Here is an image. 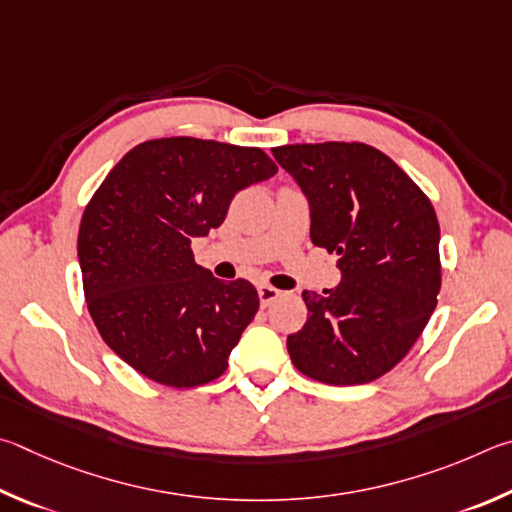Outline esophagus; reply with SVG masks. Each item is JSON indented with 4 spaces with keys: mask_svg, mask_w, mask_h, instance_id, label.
<instances>
[{
    "mask_svg": "<svg viewBox=\"0 0 512 512\" xmlns=\"http://www.w3.org/2000/svg\"><path fill=\"white\" fill-rule=\"evenodd\" d=\"M281 297V290L272 288V285H258V299H261V306L267 308L272 306V303Z\"/></svg>",
    "mask_w": 512,
    "mask_h": 512,
    "instance_id": "obj_1",
    "label": "esophagus"
}]
</instances>
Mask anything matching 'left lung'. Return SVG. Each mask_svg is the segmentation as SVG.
Returning <instances> with one entry per match:
<instances>
[{
  "instance_id": "left-lung-1",
  "label": "left lung",
  "mask_w": 512,
  "mask_h": 512,
  "mask_svg": "<svg viewBox=\"0 0 512 512\" xmlns=\"http://www.w3.org/2000/svg\"><path fill=\"white\" fill-rule=\"evenodd\" d=\"M310 202V238L337 254L342 283L303 292L308 319L288 337L308 378L351 387L382 378L423 333L441 292V227L396 161L360 141L272 148Z\"/></svg>"
}]
</instances>
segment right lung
I'll return each instance as SVG.
<instances>
[{"mask_svg":"<svg viewBox=\"0 0 512 512\" xmlns=\"http://www.w3.org/2000/svg\"><path fill=\"white\" fill-rule=\"evenodd\" d=\"M276 170L261 148L164 137L125 152L96 188L78 229L87 310L134 371L173 389L227 371L258 292L245 279H213L191 240L218 229L236 193Z\"/></svg>","mask_w":512,"mask_h":512,"instance_id":"add662e5","label":"right lung"}]
</instances>
